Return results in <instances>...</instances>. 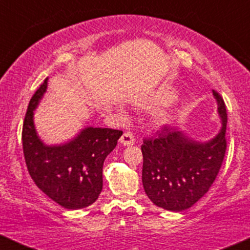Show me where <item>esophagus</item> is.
I'll return each mask as SVG.
<instances>
[{"instance_id": "1", "label": "esophagus", "mask_w": 250, "mask_h": 250, "mask_svg": "<svg viewBox=\"0 0 250 250\" xmlns=\"http://www.w3.org/2000/svg\"><path fill=\"white\" fill-rule=\"evenodd\" d=\"M120 143L123 146H133L135 143V139H134V135L131 133H125L120 139Z\"/></svg>"}]
</instances>
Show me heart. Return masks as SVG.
<instances>
[{
  "label": "heart",
  "instance_id": "1",
  "mask_svg": "<svg viewBox=\"0 0 250 250\" xmlns=\"http://www.w3.org/2000/svg\"><path fill=\"white\" fill-rule=\"evenodd\" d=\"M175 95L171 91L169 90H159L156 93L153 94L150 97H149L148 102L143 103V107H153V105H162L167 104V103H170L174 100ZM120 114L122 116L125 115V113L123 110H120ZM156 122L159 125H165L167 122V117H166L165 114H159L156 117Z\"/></svg>",
  "mask_w": 250,
  "mask_h": 250
}]
</instances>
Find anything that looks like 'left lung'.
Instances as JSON below:
<instances>
[{"instance_id":"left-lung-1","label":"left lung","mask_w":250,"mask_h":250,"mask_svg":"<svg viewBox=\"0 0 250 250\" xmlns=\"http://www.w3.org/2000/svg\"><path fill=\"white\" fill-rule=\"evenodd\" d=\"M213 95L222 127L211 140L195 141L181 129L163 127L143 141V188L157 207L170 211L190 208L219 174L227 149V110L220 94L213 90Z\"/></svg>"}]
</instances>
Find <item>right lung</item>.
Returning a JSON list of instances; mask_svg holds the SVG:
<instances>
[{
    "label": "right lung",
    "instance_id": "add662e5",
    "mask_svg": "<svg viewBox=\"0 0 250 250\" xmlns=\"http://www.w3.org/2000/svg\"><path fill=\"white\" fill-rule=\"evenodd\" d=\"M47 85L45 79L25 113L22 129L25 165L35 185L48 197L65 209L85 208L101 194L103 162L116 147L122 130L87 127L69 142L44 145L36 133L34 110Z\"/></svg>",
    "mask_w": 250,
    "mask_h": 250
}]
</instances>
